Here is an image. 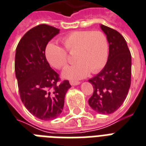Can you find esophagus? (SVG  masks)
Here are the masks:
<instances>
[{
  "label": "esophagus",
  "mask_w": 146,
  "mask_h": 146,
  "mask_svg": "<svg viewBox=\"0 0 146 146\" xmlns=\"http://www.w3.org/2000/svg\"><path fill=\"white\" fill-rule=\"evenodd\" d=\"M70 84H71V85H79L80 82H78V81H74V80H71L70 81Z\"/></svg>",
  "instance_id": "34e87169"
}]
</instances>
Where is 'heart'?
Returning a JSON list of instances; mask_svg holds the SVG:
<instances>
[{
  "label": "heart",
  "instance_id": "1",
  "mask_svg": "<svg viewBox=\"0 0 146 146\" xmlns=\"http://www.w3.org/2000/svg\"><path fill=\"white\" fill-rule=\"evenodd\" d=\"M64 48L49 42L45 48V57L54 68L63 69L69 62V54H74L76 63L64 69L63 77L81 79L90 72L96 74L106 66L108 58V41L101 31H74L61 38Z\"/></svg>",
  "mask_w": 146,
  "mask_h": 146
}]
</instances>
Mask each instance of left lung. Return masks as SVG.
Wrapping results in <instances>:
<instances>
[{
	"label": "left lung",
	"instance_id": "left-lung-1",
	"mask_svg": "<svg viewBox=\"0 0 146 146\" xmlns=\"http://www.w3.org/2000/svg\"><path fill=\"white\" fill-rule=\"evenodd\" d=\"M109 43V54L104 68L88 80L94 92L88 99L91 108L100 114L115 112L123 104L131 85V58L123 36L101 25Z\"/></svg>",
	"mask_w": 146,
	"mask_h": 146
}]
</instances>
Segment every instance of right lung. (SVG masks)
I'll list each match as a JSON object with an SVG mask.
<instances>
[{
    "instance_id": "add662e5",
    "label": "right lung",
    "mask_w": 146,
    "mask_h": 146,
    "mask_svg": "<svg viewBox=\"0 0 146 146\" xmlns=\"http://www.w3.org/2000/svg\"><path fill=\"white\" fill-rule=\"evenodd\" d=\"M59 29L42 24L33 27L20 40L15 54V74L23 104L41 120L57 118L64 108V97L71 88L68 80L61 81L45 57L48 41Z\"/></svg>"
}]
</instances>
